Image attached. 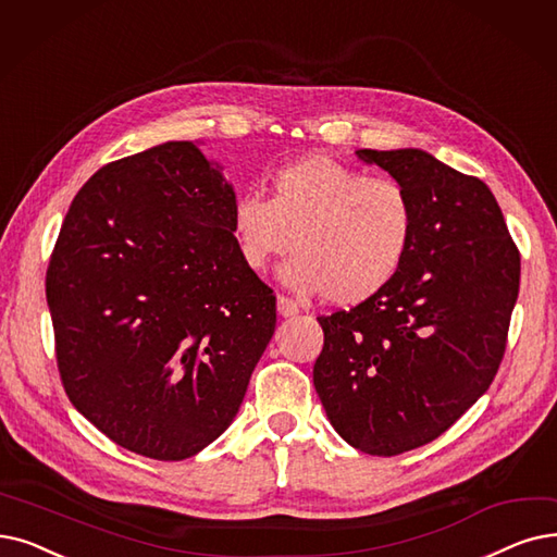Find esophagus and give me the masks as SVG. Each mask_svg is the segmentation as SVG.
Returning a JSON list of instances; mask_svg holds the SVG:
<instances>
[{
  "label": "esophagus",
  "mask_w": 557,
  "mask_h": 557,
  "mask_svg": "<svg viewBox=\"0 0 557 557\" xmlns=\"http://www.w3.org/2000/svg\"><path fill=\"white\" fill-rule=\"evenodd\" d=\"M300 311V307L292 300V298H284V296H277V313L284 319L288 317H296V313Z\"/></svg>",
  "instance_id": "1"
}]
</instances>
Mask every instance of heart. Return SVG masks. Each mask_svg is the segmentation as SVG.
<instances>
[{
	"instance_id": "heart-1",
	"label": "heart",
	"mask_w": 557,
	"mask_h": 557,
	"mask_svg": "<svg viewBox=\"0 0 557 557\" xmlns=\"http://www.w3.org/2000/svg\"><path fill=\"white\" fill-rule=\"evenodd\" d=\"M230 232L250 271H263L294 246L298 255L280 273L286 286L359 305L400 273L414 238V209L396 180L309 154L280 168L271 200L240 193Z\"/></svg>"
}]
</instances>
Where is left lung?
<instances>
[{
  "instance_id": "left-lung-1",
  "label": "left lung",
  "mask_w": 557,
  "mask_h": 557,
  "mask_svg": "<svg viewBox=\"0 0 557 557\" xmlns=\"http://www.w3.org/2000/svg\"><path fill=\"white\" fill-rule=\"evenodd\" d=\"M355 154L407 190L414 238L384 292L319 319L313 386L352 448L392 457L437 440L490 389L521 259L485 182L419 148Z\"/></svg>"
}]
</instances>
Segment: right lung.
Masks as SVG:
<instances>
[{
    "mask_svg": "<svg viewBox=\"0 0 557 557\" xmlns=\"http://www.w3.org/2000/svg\"><path fill=\"white\" fill-rule=\"evenodd\" d=\"M200 145L100 168L70 205L45 284L67 398L111 442L163 462L230 428L277 321L234 246V186Z\"/></svg>",
    "mask_w": 557,
    "mask_h": 557,
    "instance_id": "1",
    "label": "right lung"
}]
</instances>
